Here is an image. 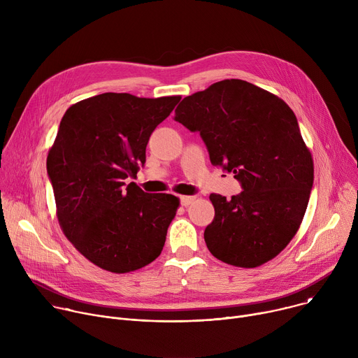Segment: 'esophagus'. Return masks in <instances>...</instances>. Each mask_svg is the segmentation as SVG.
<instances>
[{
	"instance_id": "34e87169",
	"label": "esophagus",
	"mask_w": 358,
	"mask_h": 358,
	"mask_svg": "<svg viewBox=\"0 0 358 358\" xmlns=\"http://www.w3.org/2000/svg\"><path fill=\"white\" fill-rule=\"evenodd\" d=\"M181 206L182 207H188L189 203H192L194 202V199H195V196H188V195H182L181 198Z\"/></svg>"
}]
</instances>
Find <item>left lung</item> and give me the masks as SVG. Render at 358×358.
<instances>
[{"mask_svg": "<svg viewBox=\"0 0 358 358\" xmlns=\"http://www.w3.org/2000/svg\"><path fill=\"white\" fill-rule=\"evenodd\" d=\"M174 119L199 131L211 164L234 173L243 188L231 199L210 195V252L238 268L278 257L299 231L313 187V157L293 110L262 87L225 79L184 97Z\"/></svg>", "mask_w": 358, "mask_h": 358, "instance_id": "left-lung-1", "label": "left lung"}]
</instances>
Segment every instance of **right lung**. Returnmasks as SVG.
Listing matches in <instances>:
<instances>
[{"label":"right lung","mask_w":358,"mask_h":358,"mask_svg":"<svg viewBox=\"0 0 358 358\" xmlns=\"http://www.w3.org/2000/svg\"><path fill=\"white\" fill-rule=\"evenodd\" d=\"M181 96L156 99L101 93L62 117L46 169L57 217L71 243L100 269L129 273L155 261L180 207L171 194H147L136 182L155 129Z\"/></svg>","instance_id":"1"}]
</instances>
